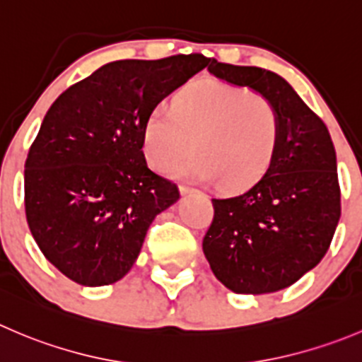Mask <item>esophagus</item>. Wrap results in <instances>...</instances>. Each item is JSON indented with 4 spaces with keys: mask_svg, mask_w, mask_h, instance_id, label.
Returning a JSON list of instances; mask_svg holds the SVG:
<instances>
[{
    "mask_svg": "<svg viewBox=\"0 0 362 362\" xmlns=\"http://www.w3.org/2000/svg\"><path fill=\"white\" fill-rule=\"evenodd\" d=\"M180 194L182 196H191V194H198V191L192 187H187V185H180Z\"/></svg>",
    "mask_w": 362,
    "mask_h": 362,
    "instance_id": "esophagus-1",
    "label": "esophagus"
}]
</instances>
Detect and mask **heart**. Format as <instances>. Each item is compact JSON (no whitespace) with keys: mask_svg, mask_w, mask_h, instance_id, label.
Segmentation results:
<instances>
[{"mask_svg":"<svg viewBox=\"0 0 362 362\" xmlns=\"http://www.w3.org/2000/svg\"><path fill=\"white\" fill-rule=\"evenodd\" d=\"M281 125L274 106L258 93L216 81L184 88L171 110L156 107L143 125V153L153 170L216 182L226 191L256 184L276 157ZM193 143L191 144L190 141Z\"/></svg>","mask_w":362,"mask_h":362,"instance_id":"heart-1","label":"heart"}]
</instances>
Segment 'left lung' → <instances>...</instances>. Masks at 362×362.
I'll list each match as a JSON object with an SVG mask.
<instances>
[{
    "instance_id": "obj_1",
    "label": "left lung",
    "mask_w": 362,
    "mask_h": 362,
    "mask_svg": "<svg viewBox=\"0 0 362 362\" xmlns=\"http://www.w3.org/2000/svg\"><path fill=\"white\" fill-rule=\"evenodd\" d=\"M209 72L265 97L281 134L267 173L245 191L212 198L203 252L214 276L244 296L279 292L320 263L341 216L331 134L286 79L214 59Z\"/></svg>"
}]
</instances>
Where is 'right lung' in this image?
I'll list each match as a JSON object with an SVG mask.
<instances>
[{
	"label": "right lung",
	"instance_id": "obj_1",
	"mask_svg": "<svg viewBox=\"0 0 362 362\" xmlns=\"http://www.w3.org/2000/svg\"><path fill=\"white\" fill-rule=\"evenodd\" d=\"M210 62L203 54L111 62L49 107L24 166V206L37 245L69 279L120 281L157 214L178 202L177 185L146 166L143 125Z\"/></svg>",
	"mask_w": 362,
	"mask_h": 362
}]
</instances>
